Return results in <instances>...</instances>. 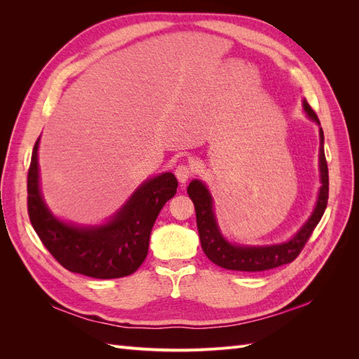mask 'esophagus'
I'll return each mask as SVG.
<instances>
[{"label":"esophagus","instance_id":"esophagus-1","mask_svg":"<svg viewBox=\"0 0 359 359\" xmlns=\"http://www.w3.org/2000/svg\"><path fill=\"white\" fill-rule=\"evenodd\" d=\"M175 175L181 184H186L189 181V178L193 175V169L189 165H180L175 169Z\"/></svg>","mask_w":359,"mask_h":359}]
</instances>
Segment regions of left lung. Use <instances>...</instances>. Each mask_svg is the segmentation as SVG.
I'll return each instance as SVG.
<instances>
[{"mask_svg": "<svg viewBox=\"0 0 359 359\" xmlns=\"http://www.w3.org/2000/svg\"><path fill=\"white\" fill-rule=\"evenodd\" d=\"M304 111L314 123H319V118L314 112L307 100L302 102ZM319 170H320V189L319 196L314 211L310 219L302 224L301 229L293 235L289 241L274 244V245H236L224 240L219 226L215 222V215L212 210V198L210 190L199 180H193L187 193L194 203L196 210V223L203 253L211 262L219 265L224 269L232 271H245V273H259V271L273 269L281 265L293 262L301 250L309 241L314 227L320 222L328 203V191H330V178H328V165L325 158L323 151V130L319 127Z\"/></svg>", "mask_w": 359, "mask_h": 359, "instance_id": "1", "label": "left lung"}]
</instances>
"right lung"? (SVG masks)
I'll list each match as a JSON object with an SVG mask.
<instances>
[{
	"instance_id": "add662e5",
	"label": "right lung",
	"mask_w": 359,
	"mask_h": 359,
	"mask_svg": "<svg viewBox=\"0 0 359 359\" xmlns=\"http://www.w3.org/2000/svg\"><path fill=\"white\" fill-rule=\"evenodd\" d=\"M39 140L28 169L29 222L49 253L72 273L93 278L133 274L148 255L149 235L160 210L175 196L178 181L170 172L140 184L121 210L100 226H76L58 220L41 198Z\"/></svg>"
}]
</instances>
